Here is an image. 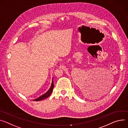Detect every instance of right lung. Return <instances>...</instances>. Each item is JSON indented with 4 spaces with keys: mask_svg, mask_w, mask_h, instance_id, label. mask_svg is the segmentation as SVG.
<instances>
[{
    "mask_svg": "<svg viewBox=\"0 0 128 128\" xmlns=\"http://www.w3.org/2000/svg\"><path fill=\"white\" fill-rule=\"evenodd\" d=\"M54 82H53V79H52V85H51V87L50 88V89L48 90V91L46 93V94H44L43 95L40 96V97H39L38 98L35 99V100H34V101H40V100H43L44 99H45L46 98H48V97H49L50 94H52V93L53 91V88H54Z\"/></svg>",
    "mask_w": 128,
    "mask_h": 128,
    "instance_id": "right-lung-1",
    "label": "right lung"
}]
</instances>
